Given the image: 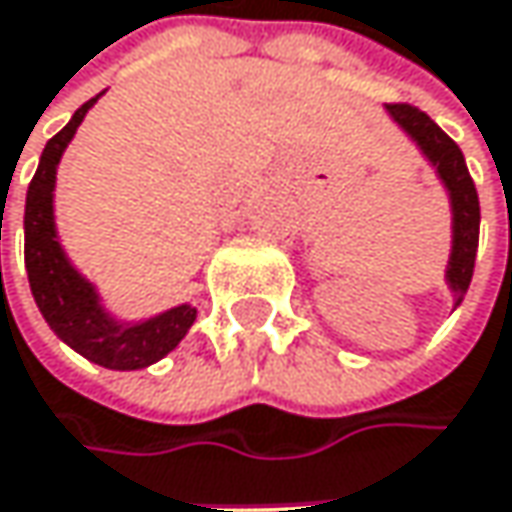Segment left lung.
<instances>
[{
  "mask_svg": "<svg viewBox=\"0 0 512 512\" xmlns=\"http://www.w3.org/2000/svg\"><path fill=\"white\" fill-rule=\"evenodd\" d=\"M392 120L413 138L424 159L430 161L448 191L451 200V259L445 271V283L454 291V306L463 303L472 274H475V256H478L480 235V203L478 188L469 176L466 159L460 147L421 111L407 102L386 105Z\"/></svg>",
  "mask_w": 512,
  "mask_h": 512,
  "instance_id": "1",
  "label": "left lung"
}]
</instances>
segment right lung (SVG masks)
I'll use <instances>...</instances> for the list:
<instances>
[{
	"label": "right lung",
	"mask_w": 512,
	"mask_h": 512,
	"mask_svg": "<svg viewBox=\"0 0 512 512\" xmlns=\"http://www.w3.org/2000/svg\"><path fill=\"white\" fill-rule=\"evenodd\" d=\"M102 96V94H99ZM99 96L88 99L70 123L49 138L43 147V156L37 164L29 194H26V271H29V286H32L34 303L46 324L55 330L61 342H67L76 353L91 359L102 368L114 371H138L161 356L173 351L185 333L191 330L197 309L182 303L156 318L138 321V324H123L105 312L99 303L94 283H88L67 259L58 232H55V206H52V191H55V173L58 161L64 156L67 144L73 141L79 123L85 120L88 108Z\"/></svg>",
	"instance_id": "1"
}]
</instances>
